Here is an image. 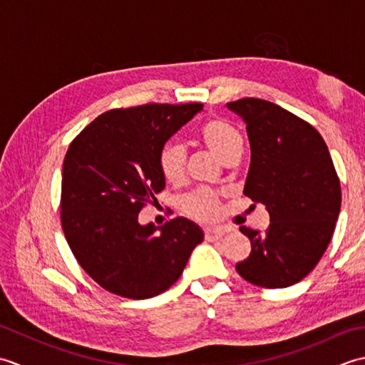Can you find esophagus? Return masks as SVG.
Returning <instances> with one entry per match:
<instances>
[{
	"label": "esophagus",
	"mask_w": 365,
	"mask_h": 365,
	"mask_svg": "<svg viewBox=\"0 0 365 365\" xmlns=\"http://www.w3.org/2000/svg\"><path fill=\"white\" fill-rule=\"evenodd\" d=\"M226 234H227L226 229L212 227V229L205 230V240H207V242H216V240H221Z\"/></svg>",
	"instance_id": "obj_1"
}]
</instances>
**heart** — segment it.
Instances as JSON below:
<instances>
[{
  "instance_id": "b5f03b06",
  "label": "heart",
  "mask_w": 365,
  "mask_h": 365,
  "mask_svg": "<svg viewBox=\"0 0 365 365\" xmlns=\"http://www.w3.org/2000/svg\"><path fill=\"white\" fill-rule=\"evenodd\" d=\"M199 139L222 165L237 161L243 152V138L226 119L215 118L202 123ZM187 150L178 141H166L160 147L157 163L161 175L169 183H178L185 174ZM183 210L197 221H212L220 215L221 200L210 190H197L183 200Z\"/></svg>"
}]
</instances>
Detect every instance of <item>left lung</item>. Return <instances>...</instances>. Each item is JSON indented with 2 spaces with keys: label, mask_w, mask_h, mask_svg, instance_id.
Instances as JSON below:
<instances>
[{
  "label": "left lung",
  "mask_w": 365,
  "mask_h": 365,
  "mask_svg": "<svg viewBox=\"0 0 365 365\" xmlns=\"http://www.w3.org/2000/svg\"><path fill=\"white\" fill-rule=\"evenodd\" d=\"M227 108L245 120L251 144L243 192L269 213L265 232L240 227L251 254L235 268L254 285L284 289L304 279L327 251L342 202L339 177L311 123L262 98Z\"/></svg>",
  "instance_id": "left-lung-1"
}]
</instances>
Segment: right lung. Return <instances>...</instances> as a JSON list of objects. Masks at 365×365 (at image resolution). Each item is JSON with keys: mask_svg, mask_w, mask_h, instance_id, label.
<instances>
[{"mask_svg": "<svg viewBox=\"0 0 365 365\" xmlns=\"http://www.w3.org/2000/svg\"><path fill=\"white\" fill-rule=\"evenodd\" d=\"M202 103H149L100 114L68 145L61 224L81 268L110 293L157 297L173 285L204 232L177 216L155 227L138 215L165 188L160 147Z\"/></svg>", "mask_w": 365, "mask_h": 365, "instance_id": "1", "label": "right lung"}]
</instances>
